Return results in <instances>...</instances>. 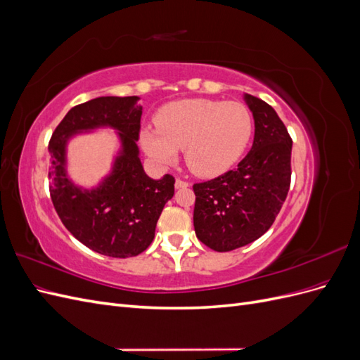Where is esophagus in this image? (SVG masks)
<instances>
[{
	"label": "esophagus",
	"mask_w": 360,
	"mask_h": 360,
	"mask_svg": "<svg viewBox=\"0 0 360 360\" xmlns=\"http://www.w3.org/2000/svg\"><path fill=\"white\" fill-rule=\"evenodd\" d=\"M186 188H189V183L188 181H183L180 179L176 180V189H186Z\"/></svg>",
	"instance_id": "obj_1"
}]
</instances>
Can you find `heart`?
I'll list each match as a JSON object with an SVG mask.
<instances>
[{
  "label": "heart",
  "instance_id": "1",
  "mask_svg": "<svg viewBox=\"0 0 360 360\" xmlns=\"http://www.w3.org/2000/svg\"><path fill=\"white\" fill-rule=\"evenodd\" d=\"M156 127H143L138 141L158 167H171L184 150L188 168L216 177L242 158L252 136V117L242 103L181 99L163 105Z\"/></svg>",
  "mask_w": 360,
  "mask_h": 360
}]
</instances>
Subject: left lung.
<instances>
[{
  "label": "left lung",
  "mask_w": 360,
  "mask_h": 360,
  "mask_svg": "<svg viewBox=\"0 0 360 360\" xmlns=\"http://www.w3.org/2000/svg\"><path fill=\"white\" fill-rule=\"evenodd\" d=\"M255 135L234 171L193 184V228L217 252L252 243L274 224L290 189L292 141L276 111L255 96L243 94Z\"/></svg>",
  "instance_id": "8db88e82"
}]
</instances>
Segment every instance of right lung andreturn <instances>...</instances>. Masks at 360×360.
Returning <instances> with one entry per match:
<instances>
[{"label": "right lung", "instance_id": "1", "mask_svg": "<svg viewBox=\"0 0 360 360\" xmlns=\"http://www.w3.org/2000/svg\"><path fill=\"white\" fill-rule=\"evenodd\" d=\"M138 96H102L72 108L49 143L53 207L75 238L94 252L135 257L155 238L159 216L174 195V177H148L136 146L143 106ZM112 128L117 148L112 168L90 188L68 174V143L78 134Z\"/></svg>", "mask_w": 360, "mask_h": 360}]
</instances>
